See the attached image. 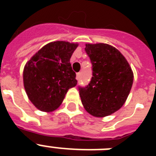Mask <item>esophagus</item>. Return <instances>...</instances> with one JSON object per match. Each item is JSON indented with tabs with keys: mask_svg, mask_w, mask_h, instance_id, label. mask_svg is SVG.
<instances>
[{
	"mask_svg": "<svg viewBox=\"0 0 156 156\" xmlns=\"http://www.w3.org/2000/svg\"><path fill=\"white\" fill-rule=\"evenodd\" d=\"M81 76H82V72H78V73H77V75H76L77 80H78V79L81 78Z\"/></svg>",
	"mask_w": 156,
	"mask_h": 156,
	"instance_id": "obj_1",
	"label": "esophagus"
}]
</instances>
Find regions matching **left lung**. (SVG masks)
Here are the masks:
<instances>
[{"mask_svg":"<svg viewBox=\"0 0 156 156\" xmlns=\"http://www.w3.org/2000/svg\"><path fill=\"white\" fill-rule=\"evenodd\" d=\"M85 51L92 64V78L85 87H78L82 103L92 116H108L126 102L133 85V71L125 56L111 45L87 44Z\"/></svg>","mask_w":156,"mask_h":156,"instance_id":"left-lung-1","label":"left lung"}]
</instances>
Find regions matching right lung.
<instances>
[{"label":"right lung","instance_id":"right-lung-1","mask_svg":"<svg viewBox=\"0 0 156 156\" xmlns=\"http://www.w3.org/2000/svg\"><path fill=\"white\" fill-rule=\"evenodd\" d=\"M78 45L66 41L49 43L26 64L24 87L29 100L40 111L57 108L69 89L77 85L69 60Z\"/></svg>","mask_w":156,"mask_h":156}]
</instances>
